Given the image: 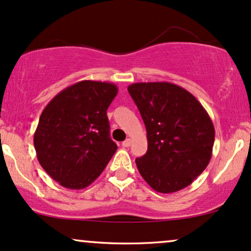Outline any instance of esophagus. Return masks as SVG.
<instances>
[{
    "label": "esophagus",
    "mask_w": 251,
    "mask_h": 251,
    "mask_svg": "<svg viewBox=\"0 0 251 251\" xmlns=\"http://www.w3.org/2000/svg\"><path fill=\"white\" fill-rule=\"evenodd\" d=\"M130 144H131V140H126V141H123L122 142V147L123 148H128V147H130Z\"/></svg>",
    "instance_id": "34e87169"
}]
</instances>
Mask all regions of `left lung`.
Listing matches in <instances>:
<instances>
[{
	"label": "left lung",
	"instance_id": "1",
	"mask_svg": "<svg viewBox=\"0 0 251 251\" xmlns=\"http://www.w3.org/2000/svg\"><path fill=\"white\" fill-rule=\"evenodd\" d=\"M128 91L147 129L148 150L136 158L141 176L162 194L193 183L210 162L211 119L189 91L169 82L134 83Z\"/></svg>",
	"mask_w": 251,
	"mask_h": 251
}]
</instances>
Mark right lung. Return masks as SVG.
<instances>
[{"label":"right lung","instance_id":"add662e5","mask_svg":"<svg viewBox=\"0 0 251 251\" xmlns=\"http://www.w3.org/2000/svg\"><path fill=\"white\" fill-rule=\"evenodd\" d=\"M117 91L108 82H77L58 93L41 114L34 134L37 160L62 187H88L116 151L107 110Z\"/></svg>","mask_w":251,"mask_h":251}]
</instances>
